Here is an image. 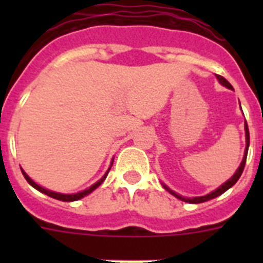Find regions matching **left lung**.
Listing matches in <instances>:
<instances>
[{
    "instance_id": "1",
    "label": "left lung",
    "mask_w": 263,
    "mask_h": 263,
    "mask_svg": "<svg viewBox=\"0 0 263 263\" xmlns=\"http://www.w3.org/2000/svg\"><path fill=\"white\" fill-rule=\"evenodd\" d=\"M216 79L218 80V83L221 85H224V87L229 88V89L233 90V87L231 85V83L227 80V79H224L222 76L220 75H216ZM241 106V105H240ZM245 138H246V147H245V153H243V158H242V162H241V164L238 166V168L236 170V173H234V175L232 176V178H229L225 183H222L221 185L218 188H216L215 191L210 192L208 195H204V196H196V197H184L182 196V195L176 194L175 191H173V190H170L168 187H167L166 184H163L162 183V185H163V188L166 190V191H168L170 194L174 195V196L176 197V199H179V200L182 201H185V203H191V204H199V203H204V201H208L211 200V199H215V197L220 196L221 194H224L225 191H228L229 188L233 187L234 184L237 183V180L240 179L241 174H242L243 171V167H245V163H246V157H248V150H249V143H250V137H249V129H248V124H246L245 121Z\"/></svg>"
}]
</instances>
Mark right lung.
I'll return each mask as SVG.
<instances>
[{"mask_svg":"<svg viewBox=\"0 0 263 263\" xmlns=\"http://www.w3.org/2000/svg\"><path fill=\"white\" fill-rule=\"evenodd\" d=\"M111 164H113V160H111L110 166H109L108 171H106V173L104 174L103 178L100 179V180H97V182L95 183V184L90 185L89 188H85L84 191H80V192H78V194H60V192L50 191V190H47V188H45V187H42V185L36 184V183L34 182V180H32V179L30 178V176L27 175V174L25 173V171H23L22 168H21V170H22V174H23V176H25V179H26V180H27V183H29V184L31 185V187L35 188V190H38L39 192H42V194L47 195V196L53 197V199H57V200H60V201H76V200H80V199H83V197L87 196V195H89L90 192H93L95 190H96V188L99 187V185H101V183H103L104 180H105V179H106V175H108V173H109V170H110Z\"/></svg>","mask_w":263,"mask_h":263,"instance_id":"obj_1","label":"right lung"}]
</instances>
